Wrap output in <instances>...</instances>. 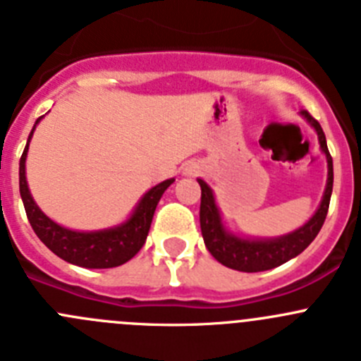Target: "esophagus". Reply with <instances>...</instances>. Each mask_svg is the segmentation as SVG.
<instances>
[{
    "instance_id": "obj_1",
    "label": "esophagus",
    "mask_w": 361,
    "mask_h": 361,
    "mask_svg": "<svg viewBox=\"0 0 361 361\" xmlns=\"http://www.w3.org/2000/svg\"><path fill=\"white\" fill-rule=\"evenodd\" d=\"M197 171H198L197 164H188V166L184 168V173L186 175H193V173H197Z\"/></svg>"
}]
</instances>
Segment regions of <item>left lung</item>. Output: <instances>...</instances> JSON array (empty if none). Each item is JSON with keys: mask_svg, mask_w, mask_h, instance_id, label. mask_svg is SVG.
Segmentation results:
<instances>
[{"mask_svg": "<svg viewBox=\"0 0 361 361\" xmlns=\"http://www.w3.org/2000/svg\"><path fill=\"white\" fill-rule=\"evenodd\" d=\"M300 116L317 132L320 150L326 155L327 161V183L317 211L299 229L277 238H250L231 233L226 224H224V220H221L220 207H218L211 186L202 178H197L198 184H200V190H202V197H200V229H202L204 243H206L211 256L220 261L227 269L240 270V272H263V270L276 269V267L286 263L292 257L299 256L315 240L319 231L322 229L333 191V159L329 155V150H327L326 135H324L319 121L313 120L308 111H300Z\"/></svg>", "mask_w": 361, "mask_h": 361, "instance_id": "obj_1", "label": "left lung"}]
</instances>
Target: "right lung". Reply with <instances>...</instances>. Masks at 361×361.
<instances>
[{
    "instance_id": "1",
    "label": "right lung",
    "mask_w": 361,
    "mask_h": 361,
    "mask_svg": "<svg viewBox=\"0 0 361 361\" xmlns=\"http://www.w3.org/2000/svg\"><path fill=\"white\" fill-rule=\"evenodd\" d=\"M41 120L42 116L35 121L34 128L30 132L25 152L21 155V161H19V193H21L26 216H28L32 229L53 254H57L61 259L77 264V267L112 269V267H120V264L127 263L145 245L155 207H157L164 191L175 183V178H166L163 183L150 188L141 197L140 202L135 204L130 216L118 226L100 231H75L61 226L42 213L41 207L35 204L34 197L30 193L28 183H26V155H28V147L35 127Z\"/></svg>"
}]
</instances>
